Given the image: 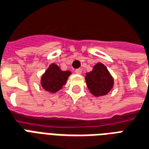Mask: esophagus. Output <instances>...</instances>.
<instances>
[{
	"mask_svg": "<svg viewBox=\"0 0 149 149\" xmlns=\"http://www.w3.org/2000/svg\"><path fill=\"white\" fill-rule=\"evenodd\" d=\"M75 73L80 74L81 73V69H80V68H79V69H76V70H75Z\"/></svg>",
	"mask_w": 149,
	"mask_h": 149,
	"instance_id": "34e87169",
	"label": "esophagus"
}]
</instances>
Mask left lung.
Returning <instances> with one entry per match:
<instances>
[{
	"label": "left lung",
	"mask_w": 149,
	"mask_h": 149,
	"mask_svg": "<svg viewBox=\"0 0 149 149\" xmlns=\"http://www.w3.org/2000/svg\"><path fill=\"white\" fill-rule=\"evenodd\" d=\"M85 77L89 92L95 97L108 94L113 88L114 79L103 63H98Z\"/></svg>",
	"instance_id": "obj_1"
}]
</instances>
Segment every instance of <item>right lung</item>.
Instances as JSON below:
<instances>
[{"mask_svg": "<svg viewBox=\"0 0 149 149\" xmlns=\"http://www.w3.org/2000/svg\"><path fill=\"white\" fill-rule=\"evenodd\" d=\"M70 74L71 72L69 70L63 71L59 66L52 63L41 76V86L45 91L55 93L62 89Z\"/></svg>", "mask_w": 149, "mask_h": 149, "instance_id": "obj_1", "label": "right lung"}]
</instances>
